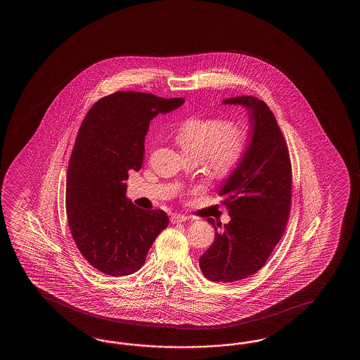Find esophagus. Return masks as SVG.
<instances>
[{"label": "esophagus", "mask_w": 360, "mask_h": 360, "mask_svg": "<svg viewBox=\"0 0 360 360\" xmlns=\"http://www.w3.org/2000/svg\"><path fill=\"white\" fill-rule=\"evenodd\" d=\"M186 220H188V217L184 216V214H174V216H171V222L172 224H181V222H185Z\"/></svg>", "instance_id": "34e87169"}]
</instances>
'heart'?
I'll use <instances>...</instances> for the list:
<instances>
[{"label":"heart","mask_w":360,"mask_h":360,"mask_svg":"<svg viewBox=\"0 0 360 360\" xmlns=\"http://www.w3.org/2000/svg\"><path fill=\"white\" fill-rule=\"evenodd\" d=\"M175 140L186 158L199 160L208 176L226 179L250 152L252 130L242 120L191 118L177 127Z\"/></svg>","instance_id":"1"}]
</instances>
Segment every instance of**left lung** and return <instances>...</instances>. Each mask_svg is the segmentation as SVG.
I'll list each match as a JSON object with an SVG mask.
<instances>
[{
	"label": "left lung",
	"instance_id": "obj_1",
	"mask_svg": "<svg viewBox=\"0 0 360 360\" xmlns=\"http://www.w3.org/2000/svg\"><path fill=\"white\" fill-rule=\"evenodd\" d=\"M224 103L248 109L252 144L220 191L229 224L217 230L214 219H207L216 233L199 266L207 279L233 283L259 271L283 237L291 211L292 166L283 134L262 100L238 96Z\"/></svg>",
	"mask_w": 360,
	"mask_h": 360
}]
</instances>
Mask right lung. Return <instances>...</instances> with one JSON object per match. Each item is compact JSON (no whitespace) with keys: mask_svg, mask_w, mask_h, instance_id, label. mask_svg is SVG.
<instances>
[{"mask_svg":"<svg viewBox=\"0 0 360 360\" xmlns=\"http://www.w3.org/2000/svg\"><path fill=\"white\" fill-rule=\"evenodd\" d=\"M183 103V98L115 92L92 105L77 134L67 174L69 229L84 259L107 276L138 271L169 225L165 211L127 200L124 181L130 169L141 167L152 118Z\"/></svg>","mask_w":360,"mask_h":360,"instance_id":"right-lung-1","label":"right lung"}]
</instances>
